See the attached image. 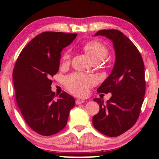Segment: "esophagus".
I'll return each mask as SVG.
<instances>
[{
    "label": "esophagus",
    "mask_w": 159,
    "mask_h": 159,
    "mask_svg": "<svg viewBox=\"0 0 159 159\" xmlns=\"http://www.w3.org/2000/svg\"><path fill=\"white\" fill-rule=\"evenodd\" d=\"M84 102V101H83V100H80V99L76 100V104H77V105H80V104L83 103Z\"/></svg>",
    "instance_id": "obj_1"
}]
</instances>
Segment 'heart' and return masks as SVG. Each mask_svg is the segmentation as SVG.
<instances>
[{
    "instance_id": "1",
    "label": "heart",
    "mask_w": 159,
    "mask_h": 159,
    "mask_svg": "<svg viewBox=\"0 0 159 159\" xmlns=\"http://www.w3.org/2000/svg\"><path fill=\"white\" fill-rule=\"evenodd\" d=\"M83 50L91 61L95 59L103 60L108 54V49L105 45L98 42H89L83 45ZM70 58L69 51L65 52L63 56L64 62L69 61ZM96 80L94 77L82 74H74L66 79V85L69 90L74 94L84 95L90 86L94 84Z\"/></svg>"
}]
</instances>
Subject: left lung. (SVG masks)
<instances>
[{"instance_id":"obj_1","label":"left lung","mask_w":159,"mask_h":159,"mask_svg":"<svg viewBox=\"0 0 159 159\" xmlns=\"http://www.w3.org/2000/svg\"><path fill=\"white\" fill-rule=\"evenodd\" d=\"M111 40L115 51V63L111 72L98 88V93H111L104 103L93 101L100 111L93 117V125L102 134L116 137L129 129L138 120L145 91V66L142 56L133 43L116 30H100L95 36Z\"/></svg>"}]
</instances>
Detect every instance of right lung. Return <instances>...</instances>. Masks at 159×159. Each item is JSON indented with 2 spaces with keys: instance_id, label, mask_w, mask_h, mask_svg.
Listing matches in <instances>:
<instances>
[{
  "instance_id": "1",
  "label": "right lung",
  "mask_w": 159,
  "mask_h": 159,
  "mask_svg": "<svg viewBox=\"0 0 159 159\" xmlns=\"http://www.w3.org/2000/svg\"><path fill=\"white\" fill-rule=\"evenodd\" d=\"M77 34L44 32L32 39L19 54L13 71L16 103L29 127L50 136L66 125L75 99L66 93L56 97L51 77L59 69L61 53Z\"/></svg>"
}]
</instances>
